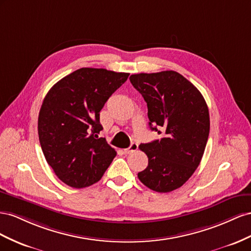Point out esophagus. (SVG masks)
Segmentation results:
<instances>
[{
    "label": "esophagus",
    "mask_w": 251,
    "mask_h": 251,
    "mask_svg": "<svg viewBox=\"0 0 251 251\" xmlns=\"http://www.w3.org/2000/svg\"><path fill=\"white\" fill-rule=\"evenodd\" d=\"M138 147H139V145L137 144V143H134V142H133V143H131L129 147L124 149V153H126V154H128V153H131V152L135 151V150L138 149Z\"/></svg>",
    "instance_id": "34e87169"
}]
</instances>
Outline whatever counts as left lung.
Wrapping results in <instances>:
<instances>
[{
    "mask_svg": "<svg viewBox=\"0 0 251 251\" xmlns=\"http://www.w3.org/2000/svg\"><path fill=\"white\" fill-rule=\"evenodd\" d=\"M129 80L147 103L150 128L163 133L140 145L148 166L138 177L156 192L173 191L188 181L202 160L210 128L208 107L196 86L176 71L131 75Z\"/></svg>",
    "mask_w": 251,
    "mask_h": 251,
    "instance_id": "obj_1",
    "label": "left lung"
}]
</instances>
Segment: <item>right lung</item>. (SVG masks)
Segmentation results:
<instances>
[{
    "label": "right lung",
    "instance_id": "right-lung-1",
    "mask_svg": "<svg viewBox=\"0 0 251 251\" xmlns=\"http://www.w3.org/2000/svg\"><path fill=\"white\" fill-rule=\"evenodd\" d=\"M129 74L80 68L55 83L41 106L38 132L49 166L62 182L84 188L101 180L117 155L105 138L100 111Z\"/></svg>",
    "mask_w": 251,
    "mask_h": 251
}]
</instances>
